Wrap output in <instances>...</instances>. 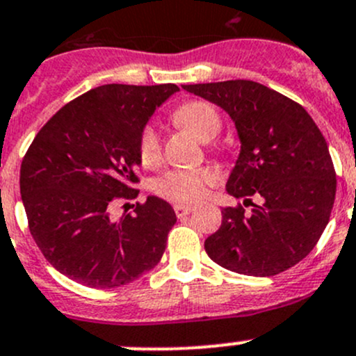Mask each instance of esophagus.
Instances as JSON below:
<instances>
[{"mask_svg":"<svg viewBox=\"0 0 356 356\" xmlns=\"http://www.w3.org/2000/svg\"><path fill=\"white\" fill-rule=\"evenodd\" d=\"M174 211H175V215H177V217L181 218V217H184V215L191 213L193 207H189V204H175Z\"/></svg>","mask_w":356,"mask_h":356,"instance_id":"obj_1","label":"esophagus"}]
</instances>
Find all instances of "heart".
<instances>
[{"label":"heart","instance_id":"b5f03b06","mask_svg":"<svg viewBox=\"0 0 356 356\" xmlns=\"http://www.w3.org/2000/svg\"><path fill=\"white\" fill-rule=\"evenodd\" d=\"M174 120L191 131L201 141H210L220 132L222 118L218 110L204 99L182 103L174 111ZM139 160L152 167L160 160L161 139L155 124H146L138 139ZM215 181L213 172L207 168H172L155 181V193L174 203H195L203 198L208 186Z\"/></svg>","mask_w":356,"mask_h":356}]
</instances>
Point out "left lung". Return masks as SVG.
<instances>
[{
	"mask_svg": "<svg viewBox=\"0 0 356 356\" xmlns=\"http://www.w3.org/2000/svg\"><path fill=\"white\" fill-rule=\"evenodd\" d=\"M182 88L234 120L241 153L227 193L252 207L250 214L241 203L222 210V225L204 241L208 257L254 277L288 270L317 245L336 198V172L321 129L300 103L258 82Z\"/></svg>",
	"mask_w": 356,
	"mask_h": 356,
	"instance_id": "left-lung-1",
	"label": "left lung"
}]
</instances>
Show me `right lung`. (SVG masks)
Returning a JSON list of instances; mask_svg holds the SVG:
<instances>
[{"label":"right lung","mask_w":356,"mask_h":356,"mask_svg":"<svg viewBox=\"0 0 356 356\" xmlns=\"http://www.w3.org/2000/svg\"><path fill=\"white\" fill-rule=\"evenodd\" d=\"M175 91V84L99 86L62 106L29 146L20 167L29 231L72 281L117 288L160 261L174 208L148 196L118 220L110 211L139 195V132Z\"/></svg>","instance_id":"right-lung-1"}]
</instances>
